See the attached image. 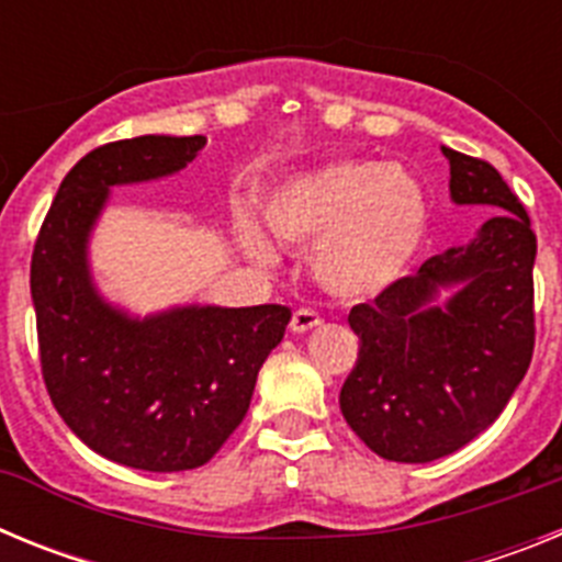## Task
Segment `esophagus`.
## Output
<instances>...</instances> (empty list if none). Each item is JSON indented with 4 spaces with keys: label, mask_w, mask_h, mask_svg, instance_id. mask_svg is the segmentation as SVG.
I'll return each mask as SVG.
<instances>
[{
    "label": "esophagus",
    "mask_w": 562,
    "mask_h": 562,
    "mask_svg": "<svg viewBox=\"0 0 562 562\" xmlns=\"http://www.w3.org/2000/svg\"><path fill=\"white\" fill-rule=\"evenodd\" d=\"M315 326H321V315L312 310H297L292 312V321H290V329L295 335H304V331H312Z\"/></svg>",
    "instance_id": "1"
}]
</instances>
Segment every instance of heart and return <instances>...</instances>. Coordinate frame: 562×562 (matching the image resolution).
<instances>
[{"instance_id": "obj_1", "label": "heart", "mask_w": 562, "mask_h": 562, "mask_svg": "<svg viewBox=\"0 0 562 562\" xmlns=\"http://www.w3.org/2000/svg\"><path fill=\"white\" fill-rule=\"evenodd\" d=\"M265 222L295 250H312L315 284L337 301H369L394 286L419 256L430 205L414 171L396 162L337 160L301 171L270 191ZM241 250L270 261L250 222L238 225Z\"/></svg>"}]
</instances>
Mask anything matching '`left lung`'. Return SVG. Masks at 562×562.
I'll list each match as a JSON object with an SVG mask.
<instances>
[{
	"label": "left lung",
	"mask_w": 562,
	"mask_h": 562,
	"mask_svg": "<svg viewBox=\"0 0 562 562\" xmlns=\"http://www.w3.org/2000/svg\"><path fill=\"white\" fill-rule=\"evenodd\" d=\"M450 200L498 211L464 245L349 312L360 355L340 411L376 456L425 464L484 434L524 380L535 349L538 238L490 162L441 146Z\"/></svg>",
	"instance_id": "8db88e82"
}]
</instances>
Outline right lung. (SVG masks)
Wrapping results in <instances>:
<instances>
[{
	"mask_svg": "<svg viewBox=\"0 0 562 562\" xmlns=\"http://www.w3.org/2000/svg\"><path fill=\"white\" fill-rule=\"evenodd\" d=\"M205 143L143 134L89 151L64 177L30 265L42 374L58 416L89 450L148 473L216 456L290 324L278 304H186L140 317L98 290L89 238L112 188L173 177Z\"/></svg>",
	"mask_w": 562,
	"mask_h": 562,
	"instance_id": "1",
	"label": "right lung"
}]
</instances>
